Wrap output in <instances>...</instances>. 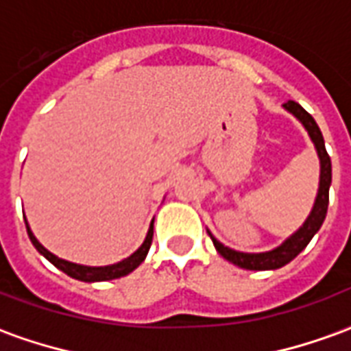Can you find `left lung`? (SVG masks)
Wrapping results in <instances>:
<instances>
[{
	"instance_id": "8db88e82",
	"label": "left lung",
	"mask_w": 351,
	"mask_h": 351,
	"mask_svg": "<svg viewBox=\"0 0 351 351\" xmlns=\"http://www.w3.org/2000/svg\"><path fill=\"white\" fill-rule=\"evenodd\" d=\"M284 108L287 112L299 120L304 125V130L308 131L312 143L316 146L317 158H319V188H317L316 201L312 206V213L306 218V221L302 223L301 228L295 231L293 235L286 239L284 243L280 244L278 248H274L271 252H261V254H246V252H237L231 250L228 246H223L220 241H216L213 233L208 231V235L213 239L214 248L218 250L221 258H226L241 269H248V271H272V269H280L287 265L291 259H295L301 254L306 244L312 241V237L316 235L322 223L325 220V214H327V206H329V186H331V158L325 150V141L322 131L317 128L316 120L304 110V108L295 103V101H287L284 103Z\"/></svg>"
}]
</instances>
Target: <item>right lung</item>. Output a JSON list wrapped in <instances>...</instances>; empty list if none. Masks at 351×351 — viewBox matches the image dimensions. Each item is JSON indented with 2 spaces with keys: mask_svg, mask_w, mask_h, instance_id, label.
<instances>
[{
  "mask_svg": "<svg viewBox=\"0 0 351 351\" xmlns=\"http://www.w3.org/2000/svg\"><path fill=\"white\" fill-rule=\"evenodd\" d=\"M26 221V229H27V235H29V241L34 244L37 252L45 256V258L49 259L50 263L58 267L60 271H64L67 276H71L75 280H80V282H105V280H114V278H122L125 274H130L137 269L138 265L143 263L146 258V254L150 250V244H152V235H154V220L150 223V229H148V233H146L145 243L141 244V248L137 252H133L130 258L122 259V261H118L114 265H105V267H88V265H79V263H71V261H65V259L58 258L54 256L52 252H49L45 246H43L35 235L32 233V229L27 226Z\"/></svg>",
  "mask_w": 351,
  "mask_h": 351,
  "instance_id": "add662e5",
  "label": "right lung"
}]
</instances>
